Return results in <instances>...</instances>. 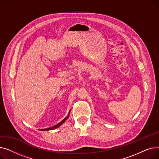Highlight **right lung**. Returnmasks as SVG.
<instances>
[{
    "instance_id": "1",
    "label": "right lung",
    "mask_w": 159,
    "mask_h": 159,
    "mask_svg": "<svg viewBox=\"0 0 159 159\" xmlns=\"http://www.w3.org/2000/svg\"><path fill=\"white\" fill-rule=\"evenodd\" d=\"M70 112H69V115H70ZM69 115H68V116H66V117L65 118V119H64L61 122H60L59 123H58L57 124H56L55 126H53V127H51V128H46V129H42L41 130L42 131H48V130H52V129H56V128H58L61 125H62L67 119H68V117H69Z\"/></svg>"
}]
</instances>
